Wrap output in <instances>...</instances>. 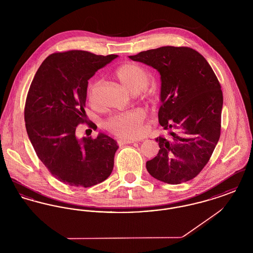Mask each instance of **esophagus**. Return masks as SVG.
<instances>
[{"label":"esophagus","instance_id":"esophagus-1","mask_svg":"<svg viewBox=\"0 0 253 253\" xmlns=\"http://www.w3.org/2000/svg\"><path fill=\"white\" fill-rule=\"evenodd\" d=\"M134 140H131V139H118V143L120 145L132 144Z\"/></svg>","mask_w":253,"mask_h":253}]
</instances>
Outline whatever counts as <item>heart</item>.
Instances as JSON below:
<instances>
[{
    "label": "heart",
    "mask_w": 253,
    "mask_h": 253,
    "mask_svg": "<svg viewBox=\"0 0 253 253\" xmlns=\"http://www.w3.org/2000/svg\"><path fill=\"white\" fill-rule=\"evenodd\" d=\"M114 75L123 87L133 94L137 93L140 100L145 102L152 100V95L146 89L150 78L140 65L136 63H125L117 68ZM96 89V83L90 84L88 88L90 101H94L95 99ZM145 119L146 113L142 109H133L111 116L104 122V126L109 132L119 137L133 138L142 132Z\"/></svg>",
    "instance_id": "1"
}]
</instances>
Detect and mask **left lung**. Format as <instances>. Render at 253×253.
<instances>
[{
    "mask_svg": "<svg viewBox=\"0 0 253 253\" xmlns=\"http://www.w3.org/2000/svg\"><path fill=\"white\" fill-rule=\"evenodd\" d=\"M161 75L157 157L147 161L149 173L168 184L197 176L211 157L221 133L223 92L204 57L187 46H162L129 56Z\"/></svg>",
    "mask_w": 253,
    "mask_h": 253,
    "instance_id": "8db88e82",
    "label": "left lung"
}]
</instances>
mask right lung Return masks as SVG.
<instances>
[{
	"label": "right lung",
	"instance_id": "obj_1",
	"mask_svg": "<svg viewBox=\"0 0 253 253\" xmlns=\"http://www.w3.org/2000/svg\"><path fill=\"white\" fill-rule=\"evenodd\" d=\"M118 55L88 51L56 52L42 61L28 90L24 121L37 156L51 174L64 184L87 188L105 180L119 148L100 133L78 139L76 130L87 122L88 80Z\"/></svg>",
	"mask_w": 253,
	"mask_h": 253
}]
</instances>
